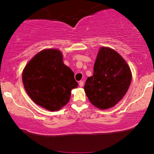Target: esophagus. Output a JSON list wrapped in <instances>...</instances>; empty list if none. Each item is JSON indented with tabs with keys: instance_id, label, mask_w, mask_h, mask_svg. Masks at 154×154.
I'll use <instances>...</instances> for the list:
<instances>
[{
	"instance_id": "esophagus-1",
	"label": "esophagus",
	"mask_w": 154,
	"mask_h": 154,
	"mask_svg": "<svg viewBox=\"0 0 154 154\" xmlns=\"http://www.w3.org/2000/svg\"><path fill=\"white\" fill-rule=\"evenodd\" d=\"M79 87H83V85H84V81H80V82H79Z\"/></svg>"
}]
</instances>
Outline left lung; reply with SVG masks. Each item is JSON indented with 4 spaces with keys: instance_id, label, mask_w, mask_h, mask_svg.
<instances>
[{
    "instance_id": "obj_1",
    "label": "left lung",
    "mask_w": 154,
    "mask_h": 154,
    "mask_svg": "<svg viewBox=\"0 0 154 154\" xmlns=\"http://www.w3.org/2000/svg\"><path fill=\"white\" fill-rule=\"evenodd\" d=\"M131 80V71L125 59L113 49L102 47L95 60L93 75L86 79L84 88L93 106L107 109L123 98Z\"/></svg>"
}]
</instances>
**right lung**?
<instances>
[{
	"mask_svg": "<svg viewBox=\"0 0 154 154\" xmlns=\"http://www.w3.org/2000/svg\"><path fill=\"white\" fill-rule=\"evenodd\" d=\"M22 82L31 99L47 110H60L68 103L71 91L77 88L74 72L63 63L62 54L45 49L24 67Z\"/></svg>",
	"mask_w": 154,
	"mask_h": 154,
	"instance_id": "1",
	"label": "right lung"
}]
</instances>
